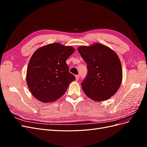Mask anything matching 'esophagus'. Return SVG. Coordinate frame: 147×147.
I'll use <instances>...</instances> for the list:
<instances>
[{
  "label": "esophagus",
  "instance_id": "34e87169",
  "mask_svg": "<svg viewBox=\"0 0 147 147\" xmlns=\"http://www.w3.org/2000/svg\"><path fill=\"white\" fill-rule=\"evenodd\" d=\"M79 78H80V76H79V75H76V76H75V79H76L77 81L78 80Z\"/></svg>",
  "mask_w": 147,
  "mask_h": 147
}]
</instances>
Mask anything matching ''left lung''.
<instances>
[{
  "label": "left lung",
  "mask_w": 147,
  "mask_h": 147,
  "mask_svg": "<svg viewBox=\"0 0 147 147\" xmlns=\"http://www.w3.org/2000/svg\"><path fill=\"white\" fill-rule=\"evenodd\" d=\"M78 51L86 62L88 74L82 83L86 95L96 102L109 99L121 83L123 72L118 56L101 43L81 46Z\"/></svg>",
  "instance_id": "left-lung-1"
}]
</instances>
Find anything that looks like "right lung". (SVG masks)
<instances>
[{"label": "right lung", "mask_w": 147, "mask_h": 147, "mask_svg": "<svg viewBox=\"0 0 147 147\" xmlns=\"http://www.w3.org/2000/svg\"><path fill=\"white\" fill-rule=\"evenodd\" d=\"M75 51L72 47L61 43L48 44L34 52L28 64L26 81L30 91L37 100L51 102L63 96L69 84L75 80L66 60Z\"/></svg>", "instance_id": "right-lung-1"}]
</instances>
